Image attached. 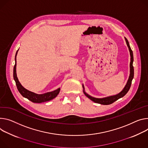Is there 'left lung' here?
<instances>
[{
  "mask_svg": "<svg viewBox=\"0 0 148 148\" xmlns=\"http://www.w3.org/2000/svg\"><path fill=\"white\" fill-rule=\"evenodd\" d=\"M125 40L127 44V45L129 48V51H130V76L129 78V79L127 81V83L126 85V86L125 87V88H123V90L121 91L120 93H119L118 95H115V96H110V97H105V98H103V99H97V98H95L92 97L90 96H89L84 91V95L88 98L90 99L91 100H92V101L95 102L96 103H99V104H103V105H108V104H112L113 103H114V101H116V100H117L118 99H119L120 98L123 97L124 96H125L126 95V93L128 92V91L129 90L130 86H131V84H132V81L133 78L134 77V69H133V52L130 48V47L129 45V43L127 41V39L125 38ZM84 89V87L83 86Z\"/></svg>",
  "mask_w": 148,
  "mask_h": 148,
  "instance_id": "obj_1",
  "label": "left lung"
}]
</instances>
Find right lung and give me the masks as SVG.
Returning a JSON list of instances; mask_svg holds the SVG:
<instances>
[{"mask_svg": "<svg viewBox=\"0 0 148 148\" xmlns=\"http://www.w3.org/2000/svg\"><path fill=\"white\" fill-rule=\"evenodd\" d=\"M18 51V50L16 51V55H15V64L14 65V68H13V78L15 79L17 88L19 92L21 93V95L23 97L28 99V100H29L30 101L34 103L45 102V101H49L56 97L60 92V88L53 91L44 93V94H42V95H37V94H35L33 92H31L28 90H26L21 84L18 79V77L16 75V57Z\"/></svg>", "mask_w": 148, "mask_h": 148, "instance_id": "obj_1", "label": "right lung"}]
</instances>
